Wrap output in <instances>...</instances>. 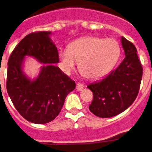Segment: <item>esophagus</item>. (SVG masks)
<instances>
[{"mask_svg": "<svg viewBox=\"0 0 152 152\" xmlns=\"http://www.w3.org/2000/svg\"><path fill=\"white\" fill-rule=\"evenodd\" d=\"M76 90L77 91H81L82 89H83V85L81 83H77L76 84Z\"/></svg>", "mask_w": 152, "mask_h": 152, "instance_id": "esophagus-1", "label": "esophagus"}]
</instances>
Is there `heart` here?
Here are the masks:
<instances>
[{"mask_svg":"<svg viewBox=\"0 0 152 152\" xmlns=\"http://www.w3.org/2000/svg\"><path fill=\"white\" fill-rule=\"evenodd\" d=\"M120 56L118 43L113 39L85 37L72 41L67 50L58 53L63 71L69 73L78 63L82 74L89 80H98L107 75Z\"/></svg>","mask_w":152,"mask_h":152,"instance_id":"heart-1","label":"heart"}]
</instances>
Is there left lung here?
<instances>
[{"mask_svg": "<svg viewBox=\"0 0 152 152\" xmlns=\"http://www.w3.org/2000/svg\"><path fill=\"white\" fill-rule=\"evenodd\" d=\"M125 57L119 66L101 80L87 87L93 93L89 110L100 118L120 114L134 102L142 78V66L133 43L121 37Z\"/></svg>", "mask_w": 152, "mask_h": 152, "instance_id": "obj_1", "label": "left lung"}]
</instances>
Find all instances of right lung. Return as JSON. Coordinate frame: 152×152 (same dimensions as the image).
<instances>
[{
	"instance_id": "1",
	"label": "right lung",
	"mask_w": 152,
	"mask_h": 152,
	"mask_svg": "<svg viewBox=\"0 0 152 152\" xmlns=\"http://www.w3.org/2000/svg\"><path fill=\"white\" fill-rule=\"evenodd\" d=\"M50 31L32 33L15 47L8 60L7 90L18 113L35 124L50 122L59 115L67 95L76 83L55 64L59 63ZM45 65L34 79L23 71L25 58Z\"/></svg>"
}]
</instances>
